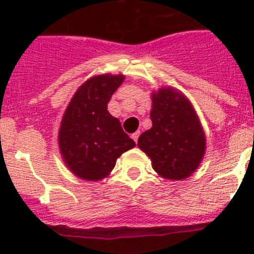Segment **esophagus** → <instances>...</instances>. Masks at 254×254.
Wrapping results in <instances>:
<instances>
[{
  "label": "esophagus",
  "mask_w": 254,
  "mask_h": 254,
  "mask_svg": "<svg viewBox=\"0 0 254 254\" xmlns=\"http://www.w3.org/2000/svg\"><path fill=\"white\" fill-rule=\"evenodd\" d=\"M139 136H140V131H136V132H134V134L131 135L132 140H134L135 142H137V139H139Z\"/></svg>",
  "instance_id": "1"
}]
</instances>
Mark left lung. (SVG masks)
Segmentation results:
<instances>
[{"instance_id":"1","label":"left lung","mask_w":254,"mask_h":254,"mask_svg":"<svg viewBox=\"0 0 254 254\" xmlns=\"http://www.w3.org/2000/svg\"><path fill=\"white\" fill-rule=\"evenodd\" d=\"M152 127L142 132L137 146L151 158L163 178L178 181L198 168L205 152V136L190 102L173 88L152 96Z\"/></svg>"}]
</instances>
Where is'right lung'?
I'll use <instances>...</instances> for the list:
<instances>
[{
    "instance_id": "1",
    "label": "right lung",
    "mask_w": 254,
    "mask_h": 254,
    "mask_svg": "<svg viewBox=\"0 0 254 254\" xmlns=\"http://www.w3.org/2000/svg\"><path fill=\"white\" fill-rule=\"evenodd\" d=\"M124 76L102 75L82 84L71 99L59 132L65 163L76 176L99 181L109 175L117 158L135 146L108 103Z\"/></svg>"
}]
</instances>
